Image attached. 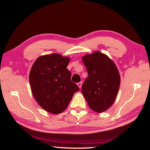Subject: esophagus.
Returning a JSON list of instances; mask_svg holds the SVG:
<instances>
[{"label":"esophagus","instance_id":"esophagus-1","mask_svg":"<svg viewBox=\"0 0 150 150\" xmlns=\"http://www.w3.org/2000/svg\"><path fill=\"white\" fill-rule=\"evenodd\" d=\"M77 86H78V87H79V89H81V86H82V83H81V82L77 83Z\"/></svg>","mask_w":150,"mask_h":150}]
</instances>
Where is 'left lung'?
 <instances>
[{
	"label": "left lung",
	"instance_id": "8db88e82",
	"mask_svg": "<svg viewBox=\"0 0 150 150\" xmlns=\"http://www.w3.org/2000/svg\"><path fill=\"white\" fill-rule=\"evenodd\" d=\"M88 77L81 91L89 108L96 112L106 111L113 104L120 83L118 70L108 56L96 51L82 57Z\"/></svg>",
	"mask_w": 150,
	"mask_h": 150
}]
</instances>
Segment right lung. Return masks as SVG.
Masks as SVG:
<instances>
[{"label":"right lung","instance_id":"obj_1","mask_svg":"<svg viewBox=\"0 0 150 150\" xmlns=\"http://www.w3.org/2000/svg\"><path fill=\"white\" fill-rule=\"evenodd\" d=\"M70 59L59 54L41 56L35 60L30 73V83L35 100L51 114L61 113L79 87L71 80L67 69Z\"/></svg>","mask_w":150,"mask_h":150}]
</instances>
